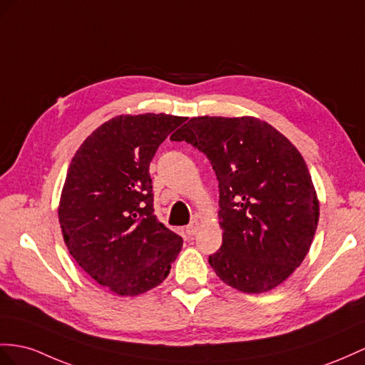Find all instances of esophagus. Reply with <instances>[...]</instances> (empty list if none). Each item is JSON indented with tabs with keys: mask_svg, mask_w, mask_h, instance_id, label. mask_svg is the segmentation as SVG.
I'll return each mask as SVG.
<instances>
[{
	"mask_svg": "<svg viewBox=\"0 0 365 365\" xmlns=\"http://www.w3.org/2000/svg\"><path fill=\"white\" fill-rule=\"evenodd\" d=\"M200 230V223L197 222V220H194V222H191L188 227H186V232H188L190 236H194V235H197V231Z\"/></svg>",
	"mask_w": 365,
	"mask_h": 365,
	"instance_id": "34e87169",
	"label": "esophagus"
}]
</instances>
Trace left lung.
I'll return each instance as SVG.
<instances>
[{
    "label": "left lung",
    "mask_w": 365,
    "mask_h": 365,
    "mask_svg": "<svg viewBox=\"0 0 365 365\" xmlns=\"http://www.w3.org/2000/svg\"><path fill=\"white\" fill-rule=\"evenodd\" d=\"M207 154L219 180L222 247L208 262L242 293L276 288L302 264L319 200L297 148L256 117H194L171 135Z\"/></svg>",
    "instance_id": "8db88e82"
}]
</instances>
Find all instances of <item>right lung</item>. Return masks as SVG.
<instances>
[{
    "mask_svg": "<svg viewBox=\"0 0 365 365\" xmlns=\"http://www.w3.org/2000/svg\"><path fill=\"white\" fill-rule=\"evenodd\" d=\"M186 117L117 115L81 143L69 165L58 220L71 256L101 287L138 296L170 274L183 240L157 220L149 163Z\"/></svg>",
    "mask_w": 365,
    "mask_h": 365,
    "instance_id": "obj_1",
    "label": "right lung"
}]
</instances>
